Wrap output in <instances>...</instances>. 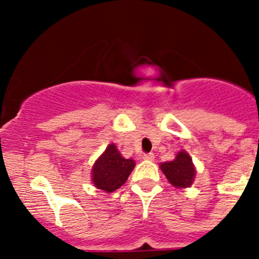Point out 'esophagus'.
<instances>
[{"label": "esophagus", "instance_id": "esophagus-1", "mask_svg": "<svg viewBox=\"0 0 259 259\" xmlns=\"http://www.w3.org/2000/svg\"><path fill=\"white\" fill-rule=\"evenodd\" d=\"M154 158H155V156H154L153 153H148V154H144V155H143V159H144V160L153 161Z\"/></svg>", "mask_w": 259, "mask_h": 259}]
</instances>
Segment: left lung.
Returning <instances> with one entry per match:
<instances>
[{"label": "left lung", "mask_w": 259, "mask_h": 259, "mask_svg": "<svg viewBox=\"0 0 259 259\" xmlns=\"http://www.w3.org/2000/svg\"><path fill=\"white\" fill-rule=\"evenodd\" d=\"M160 169L169 183L176 188H188L194 182V164L189 154L184 150H180L174 160L161 163Z\"/></svg>", "instance_id": "left-lung-1"}]
</instances>
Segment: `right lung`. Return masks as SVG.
I'll return each mask as SVG.
<instances>
[{
	"instance_id": "1",
	"label": "right lung",
	"mask_w": 259,
	"mask_h": 259,
	"mask_svg": "<svg viewBox=\"0 0 259 259\" xmlns=\"http://www.w3.org/2000/svg\"><path fill=\"white\" fill-rule=\"evenodd\" d=\"M134 166L133 159L122 158L116 145L110 144L94 164L91 179L98 189L111 193L126 182Z\"/></svg>"
}]
</instances>
